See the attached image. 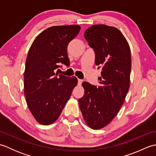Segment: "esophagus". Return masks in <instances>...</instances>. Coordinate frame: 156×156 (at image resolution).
I'll return each instance as SVG.
<instances>
[{"instance_id": "esophagus-1", "label": "esophagus", "mask_w": 156, "mask_h": 156, "mask_svg": "<svg viewBox=\"0 0 156 156\" xmlns=\"http://www.w3.org/2000/svg\"><path fill=\"white\" fill-rule=\"evenodd\" d=\"M82 80H81V79H78V84L79 85H81L82 84Z\"/></svg>"}]
</instances>
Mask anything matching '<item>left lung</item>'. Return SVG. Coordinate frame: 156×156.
Returning <instances> with one entry per match:
<instances>
[{"instance_id":"8db88e82","label":"left lung","mask_w":156,"mask_h":156,"mask_svg":"<svg viewBox=\"0 0 156 156\" xmlns=\"http://www.w3.org/2000/svg\"><path fill=\"white\" fill-rule=\"evenodd\" d=\"M84 37L95 51V64L102 71L98 87L82 83L84 95L78 104L86 123L97 130L110 123L124 103L130 86L131 49L122 33L111 26L92 25Z\"/></svg>"}]
</instances>
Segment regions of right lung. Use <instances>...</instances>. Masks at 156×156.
Segmentation results:
<instances>
[{"label": "right lung", "mask_w": 156, "mask_h": 156, "mask_svg": "<svg viewBox=\"0 0 156 156\" xmlns=\"http://www.w3.org/2000/svg\"><path fill=\"white\" fill-rule=\"evenodd\" d=\"M78 25H58L46 29L33 42L24 72V93L29 111L39 124L57 120L78 84L75 76L55 73L59 63L66 64L68 44L80 32Z\"/></svg>", "instance_id": "obj_1"}]
</instances>
